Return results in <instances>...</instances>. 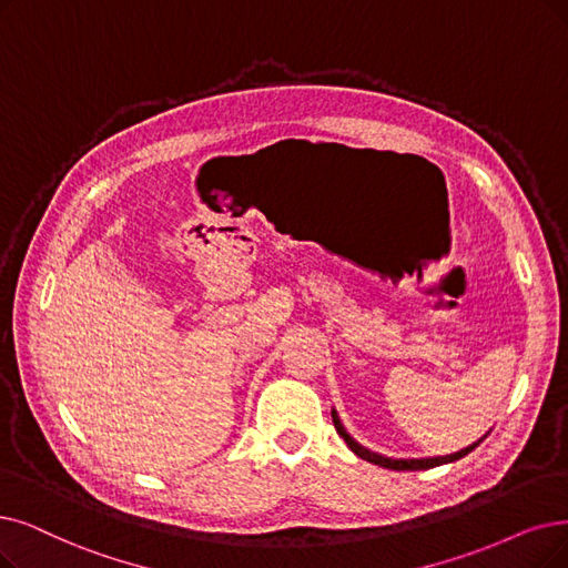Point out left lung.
Instances as JSON below:
<instances>
[{
	"label": "left lung",
	"instance_id": "obj_1",
	"mask_svg": "<svg viewBox=\"0 0 568 568\" xmlns=\"http://www.w3.org/2000/svg\"><path fill=\"white\" fill-rule=\"evenodd\" d=\"M331 417H333V426H335V430L339 436L345 438V443H347V447L354 452L356 457H361V459H366V462H371V464H377V466H382V468H392V470H426V468H434V466H440V464H449V462H457V459H462V457H466L468 452H473L475 447H478L480 443H483V438L478 440V443H473V445H468V447H464V449H459V452H455V455H445V457H434V459H389V457H382V455H375V452H371V449H366V447H361L347 430L343 428V424H339V419H337V415H335V410L331 413Z\"/></svg>",
	"mask_w": 568,
	"mask_h": 568
}]
</instances>
